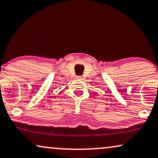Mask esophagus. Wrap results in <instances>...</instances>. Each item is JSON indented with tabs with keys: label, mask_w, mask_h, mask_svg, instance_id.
<instances>
[{
	"label": "esophagus",
	"mask_w": 158,
	"mask_h": 158,
	"mask_svg": "<svg viewBox=\"0 0 158 158\" xmlns=\"http://www.w3.org/2000/svg\"><path fill=\"white\" fill-rule=\"evenodd\" d=\"M77 79H79V80H82V77H81V76H78V77H77Z\"/></svg>",
	"instance_id": "esophagus-1"
}]
</instances>
